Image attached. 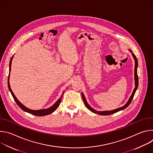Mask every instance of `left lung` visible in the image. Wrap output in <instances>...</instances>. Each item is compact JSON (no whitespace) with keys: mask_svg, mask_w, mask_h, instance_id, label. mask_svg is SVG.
<instances>
[{"mask_svg":"<svg viewBox=\"0 0 153 153\" xmlns=\"http://www.w3.org/2000/svg\"><path fill=\"white\" fill-rule=\"evenodd\" d=\"M129 51L132 54V56L134 59V62H135V67H134V80H135V88L132 93V94L131 95L130 97L129 98L128 102L122 107H120V108H118L117 109H115V110H111V111H97L96 110H94V108H93L88 103V102H87L86 100V98L83 94V93H82V99H83V102L85 105V106H86V108L88 109L89 110H90L91 112L95 113V114H99V115H102V116H107V115H110V114H114V113H116L118 111H120L121 110H124V109H125L126 107H128L129 104L131 103V102L133 97H134V96L135 94V93L138 88V84H139V79H138V76H137V67H138V61H137V59L135 56V54L133 53L132 50H131L130 49H129Z\"/></svg>","mask_w":153,"mask_h":153,"instance_id":"8db88e82","label":"left lung"}]
</instances>
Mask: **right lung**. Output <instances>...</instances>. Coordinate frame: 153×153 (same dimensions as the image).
<instances>
[{"mask_svg": "<svg viewBox=\"0 0 153 153\" xmlns=\"http://www.w3.org/2000/svg\"><path fill=\"white\" fill-rule=\"evenodd\" d=\"M13 56L14 55L12 56V57L10 59V73L11 71V62H12V60H13ZM10 74L8 76V88H9V90L11 92L15 102H16V103L18 105V106L22 109V110H23L25 112H27L28 113H30L33 115H34V116H46V115H48L50 114H51L52 113H53L54 111H56L57 110V108L59 107L60 103V102L62 100V95L64 93V91L62 93L60 97L56 101V102L53 105H52L51 107L48 108H47V109H43V110H30V109L28 108L27 107H26L25 106H24L22 103H20V101L17 99V97L15 96L14 94L13 93V91L11 90V87H10Z\"/></svg>", "mask_w": 153, "mask_h": 153, "instance_id": "obj_1", "label": "right lung"}]
</instances>
